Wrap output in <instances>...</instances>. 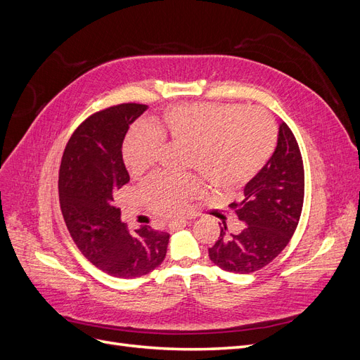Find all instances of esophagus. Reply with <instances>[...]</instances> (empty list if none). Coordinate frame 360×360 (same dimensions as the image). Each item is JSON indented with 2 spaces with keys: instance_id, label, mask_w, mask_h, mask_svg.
<instances>
[{
  "instance_id": "obj_1",
  "label": "esophagus",
  "mask_w": 360,
  "mask_h": 360,
  "mask_svg": "<svg viewBox=\"0 0 360 360\" xmlns=\"http://www.w3.org/2000/svg\"><path fill=\"white\" fill-rule=\"evenodd\" d=\"M186 224H189V221L188 219H177V221H172V222H169L168 224V226H169V230H180V228H183V226H186Z\"/></svg>"
}]
</instances>
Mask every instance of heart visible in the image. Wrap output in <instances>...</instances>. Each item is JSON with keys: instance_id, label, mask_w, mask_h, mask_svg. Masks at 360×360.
<instances>
[{"instance_id": "1", "label": "heart", "mask_w": 360, "mask_h": 360, "mask_svg": "<svg viewBox=\"0 0 360 360\" xmlns=\"http://www.w3.org/2000/svg\"><path fill=\"white\" fill-rule=\"evenodd\" d=\"M276 126L261 108L233 103L193 102L169 106L160 122L130 130L123 144V160L132 177H141L155 165L163 141L186 147L184 168L201 172L216 191L243 188L266 167L276 146ZM195 176H156L141 197L158 214L183 212L201 192Z\"/></svg>"}]
</instances>
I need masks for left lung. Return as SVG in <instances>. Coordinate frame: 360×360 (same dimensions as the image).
<instances>
[{
	"mask_svg": "<svg viewBox=\"0 0 360 360\" xmlns=\"http://www.w3.org/2000/svg\"><path fill=\"white\" fill-rule=\"evenodd\" d=\"M303 197L302 153L296 136L282 122L274 156L245 186V200L230 204L245 222L243 230L231 234L224 224L209 249L210 259L233 274H252L271 263L296 231Z\"/></svg>",
	"mask_w": 360,
	"mask_h": 360,
	"instance_id": "8db88e82",
	"label": "left lung"
}]
</instances>
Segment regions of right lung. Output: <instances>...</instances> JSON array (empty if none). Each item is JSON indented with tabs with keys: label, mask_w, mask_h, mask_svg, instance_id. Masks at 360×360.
I'll list each match as a JSON object with an SVG mask.
<instances>
[{
	"label": "right lung",
	"mask_w": 360,
	"mask_h": 360,
	"mask_svg": "<svg viewBox=\"0 0 360 360\" xmlns=\"http://www.w3.org/2000/svg\"><path fill=\"white\" fill-rule=\"evenodd\" d=\"M147 105L120 103L91 114L64 148L58 172L61 213L81 254L105 274L138 278L165 259L169 234L129 230L120 221L115 192L129 181L122 147L129 126Z\"/></svg>",
	"instance_id": "1"
}]
</instances>
